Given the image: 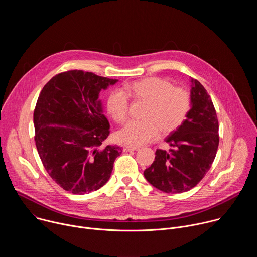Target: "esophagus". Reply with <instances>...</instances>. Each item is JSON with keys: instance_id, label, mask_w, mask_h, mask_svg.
Returning a JSON list of instances; mask_svg holds the SVG:
<instances>
[{"instance_id": "1", "label": "esophagus", "mask_w": 257, "mask_h": 257, "mask_svg": "<svg viewBox=\"0 0 257 257\" xmlns=\"http://www.w3.org/2000/svg\"><path fill=\"white\" fill-rule=\"evenodd\" d=\"M139 148L133 145H125L124 146V152H132V151H138Z\"/></svg>"}]
</instances>
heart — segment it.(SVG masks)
I'll list each match as a JSON object with an SVG mask.
<instances>
[{
  "label": "heart",
  "instance_id": "heart-1",
  "mask_svg": "<svg viewBox=\"0 0 257 257\" xmlns=\"http://www.w3.org/2000/svg\"><path fill=\"white\" fill-rule=\"evenodd\" d=\"M126 91L146 102L143 120L130 121L117 133L118 139L129 145H143L154 140L159 130L163 134L173 132L185 120L190 107L189 93L163 78L150 77L133 82ZM126 91L117 88L107 97V113L118 123L127 119L129 98Z\"/></svg>",
  "mask_w": 257,
  "mask_h": 257
}]
</instances>
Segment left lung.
Segmentation results:
<instances>
[{"label": "left lung", "mask_w": 257, "mask_h": 257, "mask_svg": "<svg viewBox=\"0 0 257 257\" xmlns=\"http://www.w3.org/2000/svg\"><path fill=\"white\" fill-rule=\"evenodd\" d=\"M190 104L186 119L167 138L173 149L157 150L152 166L143 175L157 189L182 193L196 186L210 169L218 146V121L210 96L191 78Z\"/></svg>", "instance_id": "8db88e82"}]
</instances>
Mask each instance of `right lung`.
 Returning a JSON list of instances; mask_svg holds the SVG:
<instances>
[{
	"mask_svg": "<svg viewBox=\"0 0 257 257\" xmlns=\"http://www.w3.org/2000/svg\"><path fill=\"white\" fill-rule=\"evenodd\" d=\"M118 79L71 70L54 76L36 102L35 145L51 178L64 190L87 194L111 177L122 148L102 142L109 134L99 92Z\"/></svg>",
	"mask_w": 257,
	"mask_h": 257,
	"instance_id": "right-lung-1",
	"label": "right lung"
}]
</instances>
